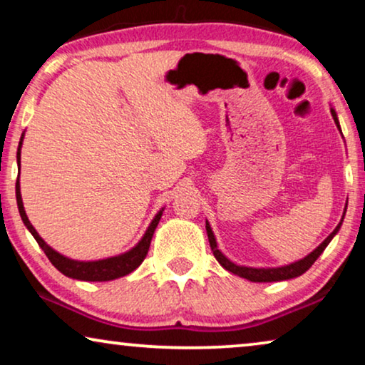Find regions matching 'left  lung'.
<instances>
[{
  "label": "left lung",
  "mask_w": 365,
  "mask_h": 365,
  "mask_svg": "<svg viewBox=\"0 0 365 365\" xmlns=\"http://www.w3.org/2000/svg\"><path fill=\"white\" fill-rule=\"evenodd\" d=\"M331 114L334 118V123H336L339 131H341V124H339L336 109L331 108ZM346 211H347V204H346V209H344L341 222L337 224L336 229H334V231L329 234V236L324 239V241L319 244V246L314 249L311 254H307L306 257L299 259V261H296V262L286 264V266H279V267H251V266H241V264H234L231 259H227L221 251H219L216 236H214L212 227H211V224L207 222V219H206V231H207L209 244H211V249L214 252V257L217 259V262L221 264V266L226 269V271L236 274V276L242 277V279H247V281H251V282H279V281H287V279H294V277L302 276V274L306 272L307 269L317 261V257L321 256V254L324 252V249L329 246V242L332 241L334 236H336V234L339 232V229H341L344 216H346Z\"/></svg>",
  "instance_id": "1"
}]
</instances>
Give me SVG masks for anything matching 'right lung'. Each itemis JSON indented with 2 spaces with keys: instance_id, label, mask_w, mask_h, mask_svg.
Instances as JSON below:
<instances>
[{
  "instance_id": "add662e5",
  "label": "right lung",
  "mask_w": 365,
  "mask_h": 365,
  "mask_svg": "<svg viewBox=\"0 0 365 365\" xmlns=\"http://www.w3.org/2000/svg\"><path fill=\"white\" fill-rule=\"evenodd\" d=\"M23 139H24V133L21 134V141H19L18 153H16L18 166H21ZM16 202H18L19 216H21L24 226H26L28 231L33 234V237L36 239L39 247L43 249L49 261H51L53 266L56 267L59 272L64 274L66 277L78 279V281H91V282L114 281V279L128 276V274H131L134 269L141 266V262L144 261V257H146V254L149 251V244H151L153 234H154V231H156L159 219H161L163 211H164V207L159 209L156 216L153 217L151 224L148 226L146 232L143 234V237L139 239V242L136 244V246L129 249V251L123 252V254H118V256H111V257H106V259H98V261H76V259L66 257V256H63V254H59L58 251H54V249L49 246V244L44 242V239L39 236L36 229L33 227V224L29 222V219L26 216V211H24V206H23L21 187H19V176H18V181H16Z\"/></svg>"
}]
</instances>
